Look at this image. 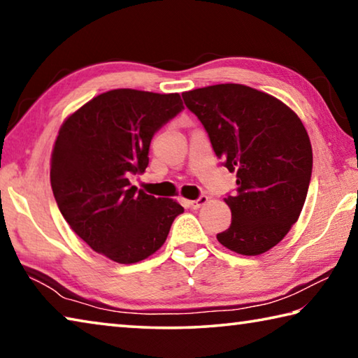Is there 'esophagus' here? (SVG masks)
I'll use <instances>...</instances> for the list:
<instances>
[{"mask_svg": "<svg viewBox=\"0 0 358 358\" xmlns=\"http://www.w3.org/2000/svg\"><path fill=\"white\" fill-rule=\"evenodd\" d=\"M207 202H208V197L207 196H201L199 199H196V201H189V207L194 208V210H197V208L203 207V205L207 203Z\"/></svg>", "mask_w": 358, "mask_h": 358, "instance_id": "esophagus-1", "label": "esophagus"}]
</instances>
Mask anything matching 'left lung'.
Instances as JSON below:
<instances>
[{"label":"left lung","mask_w":358,"mask_h":358,"mask_svg":"<svg viewBox=\"0 0 358 358\" xmlns=\"http://www.w3.org/2000/svg\"><path fill=\"white\" fill-rule=\"evenodd\" d=\"M181 96L216 156L237 172V192L224 199L232 222L217 241L243 256L266 252L286 237L306 201L313 150L305 126L284 102L246 85H211Z\"/></svg>","instance_id":"obj_1"}]
</instances>
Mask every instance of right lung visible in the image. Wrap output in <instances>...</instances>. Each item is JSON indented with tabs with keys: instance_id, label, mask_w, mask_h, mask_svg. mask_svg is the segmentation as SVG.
<instances>
[{
	"instance_id": "right-lung-1",
	"label": "right lung",
	"mask_w": 358,
	"mask_h": 358,
	"mask_svg": "<svg viewBox=\"0 0 358 358\" xmlns=\"http://www.w3.org/2000/svg\"><path fill=\"white\" fill-rule=\"evenodd\" d=\"M183 108L178 93L120 88L88 101L59 128L50 162L58 208L85 243L113 262L155 254L185 211L129 181L147 169L151 138Z\"/></svg>"
}]
</instances>
